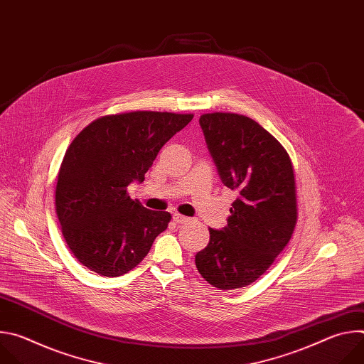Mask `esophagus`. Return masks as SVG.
Masks as SVG:
<instances>
[{"label":"esophagus","mask_w":364,"mask_h":364,"mask_svg":"<svg viewBox=\"0 0 364 364\" xmlns=\"http://www.w3.org/2000/svg\"><path fill=\"white\" fill-rule=\"evenodd\" d=\"M173 220H174L176 223L183 225V223H187L190 219H188V218H186V216H181V215H174V216H173Z\"/></svg>","instance_id":"1"}]
</instances>
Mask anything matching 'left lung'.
<instances>
[{"mask_svg":"<svg viewBox=\"0 0 364 364\" xmlns=\"http://www.w3.org/2000/svg\"><path fill=\"white\" fill-rule=\"evenodd\" d=\"M198 122L223 184L237 198L228 226L209 229V245L197 252L196 267L219 289L242 288L268 271L294 233L292 163L277 138L245 115L204 114Z\"/></svg>","mask_w":364,"mask_h":364,"instance_id":"8db88e82","label":"left lung"}]
</instances>
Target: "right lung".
<instances>
[{"mask_svg": "<svg viewBox=\"0 0 364 364\" xmlns=\"http://www.w3.org/2000/svg\"><path fill=\"white\" fill-rule=\"evenodd\" d=\"M191 114L135 111L107 115L69 145L56 186L63 237L77 261L102 277H121L148 255L171 220L148 210L127 187L142 183L163 145Z\"/></svg>", "mask_w": 364, "mask_h": 364, "instance_id": "right-lung-1", "label": "right lung"}]
</instances>
